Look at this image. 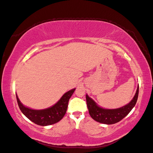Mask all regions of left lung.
<instances>
[{"label":"left lung","mask_w":153,"mask_h":153,"mask_svg":"<svg viewBox=\"0 0 153 153\" xmlns=\"http://www.w3.org/2000/svg\"><path fill=\"white\" fill-rule=\"evenodd\" d=\"M139 94V85L134 98L126 105L118 108L106 109L99 106L94 100L86 95L87 108L91 117L95 121L105 124H114L120 122L130 112L137 102Z\"/></svg>","instance_id":"1"}]
</instances>
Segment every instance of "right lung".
<instances>
[{
    "instance_id": "obj_1",
    "label": "right lung",
    "mask_w": 153,
    "mask_h": 153,
    "mask_svg": "<svg viewBox=\"0 0 153 153\" xmlns=\"http://www.w3.org/2000/svg\"><path fill=\"white\" fill-rule=\"evenodd\" d=\"M75 90L76 88L68 91L53 106L42 110H35L24 106L18 99L17 94L16 93V95L19 108L22 112L33 123L39 126H46L56 123L62 119L66 112L68 101Z\"/></svg>"
}]
</instances>
